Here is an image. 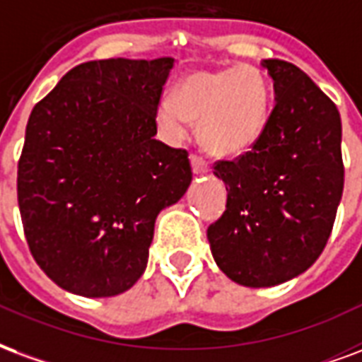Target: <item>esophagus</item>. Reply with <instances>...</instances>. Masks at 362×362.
I'll return each mask as SVG.
<instances>
[{
	"label": "esophagus",
	"mask_w": 362,
	"mask_h": 362,
	"mask_svg": "<svg viewBox=\"0 0 362 362\" xmlns=\"http://www.w3.org/2000/svg\"><path fill=\"white\" fill-rule=\"evenodd\" d=\"M191 168L194 171V175H202V173L208 171V163L199 156H191Z\"/></svg>",
	"instance_id": "esophagus-1"
}]
</instances>
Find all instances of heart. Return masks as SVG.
<instances>
[{
  "mask_svg": "<svg viewBox=\"0 0 362 362\" xmlns=\"http://www.w3.org/2000/svg\"><path fill=\"white\" fill-rule=\"evenodd\" d=\"M268 115L270 90L252 67L189 73L173 98L156 105V121L168 136L183 139L187 121L199 123L202 148L220 158L249 152L264 134Z\"/></svg>",
  "mask_w": 362,
  "mask_h": 362,
  "instance_id": "obj_1",
  "label": "heart"
}]
</instances>
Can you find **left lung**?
Masks as SVG:
<instances>
[{
    "mask_svg": "<svg viewBox=\"0 0 362 362\" xmlns=\"http://www.w3.org/2000/svg\"><path fill=\"white\" fill-rule=\"evenodd\" d=\"M274 83L264 134L237 162H218L228 204L208 228L216 264L245 287H274L315 264L344 192L341 119L293 63L262 59Z\"/></svg>",
    "mask_w": 362,
    "mask_h": 362,
    "instance_id": "obj_1",
    "label": "left lung"
}]
</instances>
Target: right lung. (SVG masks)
Masks as SVG:
<instances>
[{
  "mask_svg": "<svg viewBox=\"0 0 362 362\" xmlns=\"http://www.w3.org/2000/svg\"><path fill=\"white\" fill-rule=\"evenodd\" d=\"M173 57L76 65L28 117L17 194L46 276L81 297H115L148 264L154 223L192 181L185 150L156 141Z\"/></svg>",
  "mask_w": 362,
  "mask_h": 362,
  "instance_id": "1",
  "label": "right lung"
}]
</instances>
